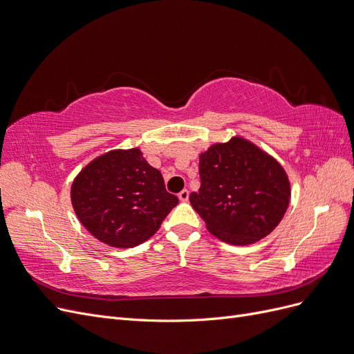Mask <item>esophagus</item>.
<instances>
[{
    "mask_svg": "<svg viewBox=\"0 0 354 354\" xmlns=\"http://www.w3.org/2000/svg\"><path fill=\"white\" fill-rule=\"evenodd\" d=\"M178 197H179V200H180V201L187 203V201L189 200V191H188V189L180 191V192H179V195H178Z\"/></svg>",
    "mask_w": 354,
    "mask_h": 354,
    "instance_id": "obj_1",
    "label": "esophagus"
}]
</instances>
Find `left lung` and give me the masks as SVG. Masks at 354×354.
<instances>
[{
	"instance_id": "obj_1",
	"label": "left lung",
	"mask_w": 354,
	"mask_h": 354,
	"mask_svg": "<svg viewBox=\"0 0 354 354\" xmlns=\"http://www.w3.org/2000/svg\"><path fill=\"white\" fill-rule=\"evenodd\" d=\"M201 188L189 201L205 227L230 245H251L279 226L290 203V180L271 154L243 137L200 154Z\"/></svg>"
}]
</instances>
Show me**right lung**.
<instances>
[{
    "mask_svg": "<svg viewBox=\"0 0 354 354\" xmlns=\"http://www.w3.org/2000/svg\"><path fill=\"white\" fill-rule=\"evenodd\" d=\"M71 204L80 223L113 248L150 239L178 204L163 176L140 149H118L86 165L71 185Z\"/></svg>",
    "mask_w": 354,
    "mask_h": 354,
    "instance_id": "obj_1",
    "label": "right lung"
}]
</instances>
